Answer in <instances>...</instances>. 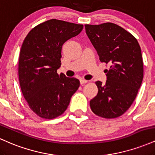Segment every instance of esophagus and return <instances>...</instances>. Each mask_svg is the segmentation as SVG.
Wrapping results in <instances>:
<instances>
[{"label": "esophagus", "instance_id": "esophagus-1", "mask_svg": "<svg viewBox=\"0 0 155 155\" xmlns=\"http://www.w3.org/2000/svg\"><path fill=\"white\" fill-rule=\"evenodd\" d=\"M87 82H88L87 80H85V79H80V83H81V84H86V83H87Z\"/></svg>", "mask_w": 155, "mask_h": 155}]
</instances>
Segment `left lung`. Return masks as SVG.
<instances>
[{"instance_id": "left-lung-1", "label": "left lung", "mask_w": 155, "mask_h": 155, "mask_svg": "<svg viewBox=\"0 0 155 155\" xmlns=\"http://www.w3.org/2000/svg\"><path fill=\"white\" fill-rule=\"evenodd\" d=\"M84 27L101 62L110 65L106 70V83L95 82L98 92L90 101V108L97 116L116 118L130 107L141 85L143 67L140 47L132 34L114 23Z\"/></svg>"}]
</instances>
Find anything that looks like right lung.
I'll list each match as a JSON object with an SVG mask.
<instances>
[{
	"label": "right lung",
	"instance_id": "obj_1",
	"mask_svg": "<svg viewBox=\"0 0 155 155\" xmlns=\"http://www.w3.org/2000/svg\"><path fill=\"white\" fill-rule=\"evenodd\" d=\"M82 25L50 19L29 32L20 49L19 79L30 108L44 119H53L67 109L80 82L58 75L63 45L81 33Z\"/></svg>",
	"mask_w": 155,
	"mask_h": 155
}]
</instances>
